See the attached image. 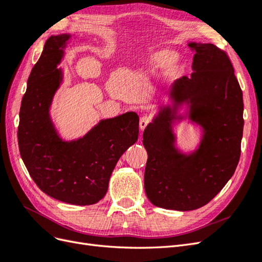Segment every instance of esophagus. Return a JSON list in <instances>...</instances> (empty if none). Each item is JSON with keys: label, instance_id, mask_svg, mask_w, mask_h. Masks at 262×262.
I'll list each match as a JSON object with an SVG mask.
<instances>
[{"label": "esophagus", "instance_id": "obj_1", "mask_svg": "<svg viewBox=\"0 0 262 262\" xmlns=\"http://www.w3.org/2000/svg\"><path fill=\"white\" fill-rule=\"evenodd\" d=\"M150 122V118L147 116H143L140 118V129L143 131L146 126L148 125V123Z\"/></svg>", "mask_w": 262, "mask_h": 262}]
</instances>
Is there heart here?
I'll return each instance as SVG.
<instances>
[{
    "label": "heart",
    "mask_w": 262,
    "mask_h": 262,
    "mask_svg": "<svg viewBox=\"0 0 262 262\" xmlns=\"http://www.w3.org/2000/svg\"><path fill=\"white\" fill-rule=\"evenodd\" d=\"M181 66L179 54L173 53L168 49H160L149 52L143 61V68L150 72L164 69L165 76L175 75Z\"/></svg>",
    "instance_id": "heart-1"
}]
</instances>
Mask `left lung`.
Segmentation results:
<instances>
[{
    "label": "left lung",
    "instance_id": "8db88e82",
    "mask_svg": "<svg viewBox=\"0 0 262 262\" xmlns=\"http://www.w3.org/2000/svg\"><path fill=\"white\" fill-rule=\"evenodd\" d=\"M194 51L189 77L173 82L171 105L161 106L143 133L147 152L144 188L158 208L191 211L209 203L234 175L244 129L243 92L227 54L212 43L189 42ZM203 128L201 145L190 155L176 146L172 123L183 117Z\"/></svg>",
    "mask_w": 262,
    "mask_h": 262
}]
</instances>
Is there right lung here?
Segmentation results:
<instances>
[{"instance_id": "add662e5", "label": "right lung", "mask_w": 262, "mask_h": 262, "mask_svg": "<svg viewBox=\"0 0 262 262\" xmlns=\"http://www.w3.org/2000/svg\"><path fill=\"white\" fill-rule=\"evenodd\" d=\"M71 37L62 34L46 41L21 99L17 138L21 160L41 191L62 202L90 205L105 196L119 158L137 142L139 117L130 112L102 119L80 139H61L50 107L63 81L57 67Z\"/></svg>"}]
</instances>
